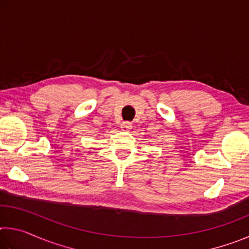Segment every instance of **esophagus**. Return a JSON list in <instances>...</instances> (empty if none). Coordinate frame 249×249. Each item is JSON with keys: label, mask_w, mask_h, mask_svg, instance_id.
Listing matches in <instances>:
<instances>
[{"label": "esophagus", "mask_w": 249, "mask_h": 249, "mask_svg": "<svg viewBox=\"0 0 249 249\" xmlns=\"http://www.w3.org/2000/svg\"><path fill=\"white\" fill-rule=\"evenodd\" d=\"M121 128L123 130H129L132 128V123H129V122H123V123L121 124Z\"/></svg>", "instance_id": "esophagus-1"}]
</instances>
